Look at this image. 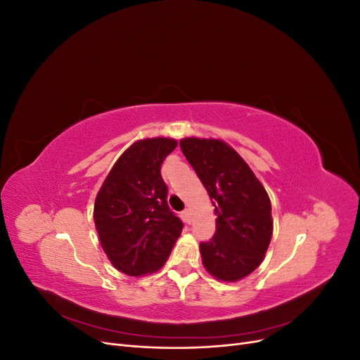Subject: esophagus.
Here are the masks:
<instances>
[{"mask_svg":"<svg viewBox=\"0 0 360 360\" xmlns=\"http://www.w3.org/2000/svg\"><path fill=\"white\" fill-rule=\"evenodd\" d=\"M181 216H183V219L186 221V222H189V221H191V217H189V210H188V209H184V210L181 212Z\"/></svg>","mask_w":360,"mask_h":360,"instance_id":"esophagus-1","label":"esophagus"}]
</instances>
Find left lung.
Segmentation results:
<instances>
[{
	"instance_id": "8db88e82",
	"label": "left lung",
	"mask_w": 360,
	"mask_h": 360,
	"mask_svg": "<svg viewBox=\"0 0 360 360\" xmlns=\"http://www.w3.org/2000/svg\"><path fill=\"white\" fill-rule=\"evenodd\" d=\"M180 148L214 207V236L200 243L202 264L216 279H242L261 264L274 233L269 195L240 155L222 141L186 138Z\"/></svg>"
}]
</instances>
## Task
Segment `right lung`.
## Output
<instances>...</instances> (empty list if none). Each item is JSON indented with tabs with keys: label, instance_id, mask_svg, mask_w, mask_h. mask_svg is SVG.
Here are the masks:
<instances>
[{
	"label": "right lung",
	"instance_id": "obj_1",
	"mask_svg": "<svg viewBox=\"0 0 360 360\" xmlns=\"http://www.w3.org/2000/svg\"><path fill=\"white\" fill-rule=\"evenodd\" d=\"M176 139H141L118 158L94 202V224L112 266L129 276L165 264L183 222L169 210L160 167Z\"/></svg>",
	"mask_w": 360,
	"mask_h": 360
}]
</instances>
